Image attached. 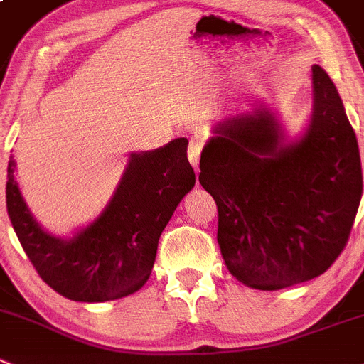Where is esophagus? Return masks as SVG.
Here are the masks:
<instances>
[{
    "mask_svg": "<svg viewBox=\"0 0 364 364\" xmlns=\"http://www.w3.org/2000/svg\"><path fill=\"white\" fill-rule=\"evenodd\" d=\"M200 151H202V143L198 139H191L189 141V148H188V155H189V162L195 168V171H198V164H200Z\"/></svg>",
    "mask_w": 364,
    "mask_h": 364,
    "instance_id": "34e87169",
    "label": "esophagus"
}]
</instances>
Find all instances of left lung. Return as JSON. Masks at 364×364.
<instances>
[{"label": "left lung", "mask_w": 364, "mask_h": 364, "mask_svg": "<svg viewBox=\"0 0 364 364\" xmlns=\"http://www.w3.org/2000/svg\"><path fill=\"white\" fill-rule=\"evenodd\" d=\"M313 109L289 137L268 105L218 121L200 159V184L218 205L228 272L262 291L291 288L331 268L363 195L355 134L338 89L313 65Z\"/></svg>", "instance_id": "left-lung-1"}]
</instances>
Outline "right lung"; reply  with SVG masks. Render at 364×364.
I'll use <instances>...</instances> for the list:
<instances>
[{
    "mask_svg": "<svg viewBox=\"0 0 364 364\" xmlns=\"http://www.w3.org/2000/svg\"><path fill=\"white\" fill-rule=\"evenodd\" d=\"M6 171V210L21 247L41 279L75 302H109L139 291L151 275L162 230L195 188L186 137L157 150L132 151L102 213L62 237L28 209L12 157Z\"/></svg>",
    "mask_w": 364,
    "mask_h": 364,
    "instance_id": "add662e5",
    "label": "right lung"
}]
</instances>
